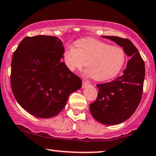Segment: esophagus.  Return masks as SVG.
<instances>
[{
    "label": "esophagus",
    "mask_w": 156,
    "mask_h": 156,
    "mask_svg": "<svg viewBox=\"0 0 156 156\" xmlns=\"http://www.w3.org/2000/svg\"><path fill=\"white\" fill-rule=\"evenodd\" d=\"M89 83L88 81H86L85 80H83V82H82V87L83 88H86V86H88L89 85Z\"/></svg>",
    "instance_id": "34e87169"
}]
</instances>
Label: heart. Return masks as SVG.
<instances>
[{"mask_svg":"<svg viewBox=\"0 0 156 156\" xmlns=\"http://www.w3.org/2000/svg\"><path fill=\"white\" fill-rule=\"evenodd\" d=\"M75 47L68 46L64 52V61L71 71L81 70L85 65L86 73L93 79L102 81L119 74L124 65L123 50L106 43L87 38L77 41Z\"/></svg>","mask_w":156,"mask_h":156,"instance_id":"heart-1","label":"heart"}]
</instances>
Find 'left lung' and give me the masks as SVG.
<instances>
[{
  "mask_svg": "<svg viewBox=\"0 0 156 156\" xmlns=\"http://www.w3.org/2000/svg\"><path fill=\"white\" fill-rule=\"evenodd\" d=\"M115 41L130 57L123 73L114 80L97 84L98 97L90 104L94 119L105 125H115L133 115L141 101L145 74L144 62L128 38L103 36Z\"/></svg>",
  "mask_w": 156,
  "mask_h": 156,
  "instance_id": "obj_1",
  "label": "left lung"
}]
</instances>
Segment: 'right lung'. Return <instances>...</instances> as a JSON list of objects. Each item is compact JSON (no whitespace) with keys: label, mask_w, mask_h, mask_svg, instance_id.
<instances>
[{"label":"right lung","mask_w":156,"mask_h":156,"mask_svg":"<svg viewBox=\"0 0 156 156\" xmlns=\"http://www.w3.org/2000/svg\"><path fill=\"white\" fill-rule=\"evenodd\" d=\"M65 48L55 36L25 37L12 56L11 86L17 102L41 119L57 115L82 80L62 61Z\"/></svg>","instance_id":"1"}]
</instances>
